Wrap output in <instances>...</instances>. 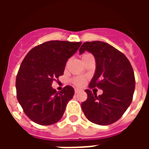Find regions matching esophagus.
Masks as SVG:
<instances>
[{"label": "esophagus", "mask_w": 149, "mask_h": 149, "mask_svg": "<svg viewBox=\"0 0 149 149\" xmlns=\"http://www.w3.org/2000/svg\"><path fill=\"white\" fill-rule=\"evenodd\" d=\"M81 91H83V89H82V88H75V93H77L81 92Z\"/></svg>", "instance_id": "34e87169"}]
</instances>
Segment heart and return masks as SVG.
<instances>
[{"instance_id": "obj_1", "label": "heart", "mask_w": 149, "mask_h": 149, "mask_svg": "<svg viewBox=\"0 0 149 149\" xmlns=\"http://www.w3.org/2000/svg\"><path fill=\"white\" fill-rule=\"evenodd\" d=\"M90 54H88V53H84L83 55L81 56V58H82V60H84V58H86ZM85 81H86V79H85L84 77L80 76V77H77L73 78L72 79V83L76 84V85H77V86H81L85 83Z\"/></svg>"}]
</instances>
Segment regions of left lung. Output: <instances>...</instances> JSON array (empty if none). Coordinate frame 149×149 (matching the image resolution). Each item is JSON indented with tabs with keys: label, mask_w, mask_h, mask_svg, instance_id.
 Listing matches in <instances>:
<instances>
[{
	"label": "left lung",
	"mask_w": 149,
	"mask_h": 149,
	"mask_svg": "<svg viewBox=\"0 0 149 149\" xmlns=\"http://www.w3.org/2000/svg\"><path fill=\"white\" fill-rule=\"evenodd\" d=\"M79 51L80 54L90 52L96 61V70L88 88L103 90L99 96L90 89L85 90L88 98L81 104L84 115L97 125L113 124L132 100L136 82L131 64L122 52L103 41L84 42Z\"/></svg>",
	"instance_id": "8db88e82"
}]
</instances>
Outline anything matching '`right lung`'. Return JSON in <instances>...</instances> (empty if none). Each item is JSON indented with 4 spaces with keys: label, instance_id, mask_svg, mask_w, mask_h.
<instances>
[{
    "label": "right lung",
    "instance_id": "add662e5",
    "mask_svg": "<svg viewBox=\"0 0 149 149\" xmlns=\"http://www.w3.org/2000/svg\"><path fill=\"white\" fill-rule=\"evenodd\" d=\"M81 45V42L47 41L31 49L23 60L16 79L17 97L24 113L35 123L50 125L63 116L74 89L67 85L59 93L52 88V83L64 74L68 59Z\"/></svg>",
    "mask_w": 149,
    "mask_h": 149
}]
</instances>
